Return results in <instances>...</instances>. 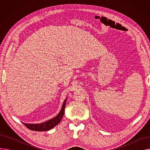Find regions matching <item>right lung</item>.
Listing matches in <instances>:
<instances>
[{
  "instance_id": "obj_1",
  "label": "right lung",
  "mask_w": 150,
  "mask_h": 150,
  "mask_svg": "<svg viewBox=\"0 0 150 150\" xmlns=\"http://www.w3.org/2000/svg\"><path fill=\"white\" fill-rule=\"evenodd\" d=\"M66 101H67V98L65 99L64 103H63L62 108L61 109V111L58 113V114L55 117H54L53 118H52V119H51L50 120L41 123H23V124L28 129L31 130L36 131H49L51 129L61 122L63 115L64 114V110L66 107Z\"/></svg>"
}]
</instances>
